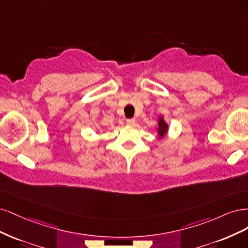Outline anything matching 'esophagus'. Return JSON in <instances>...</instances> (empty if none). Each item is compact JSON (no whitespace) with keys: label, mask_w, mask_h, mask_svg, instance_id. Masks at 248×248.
<instances>
[{"label":"esophagus","mask_w":248,"mask_h":248,"mask_svg":"<svg viewBox=\"0 0 248 248\" xmlns=\"http://www.w3.org/2000/svg\"><path fill=\"white\" fill-rule=\"evenodd\" d=\"M126 124L129 125H133L136 124V119L135 118H130V119H126Z\"/></svg>","instance_id":"esophagus-1"}]
</instances>
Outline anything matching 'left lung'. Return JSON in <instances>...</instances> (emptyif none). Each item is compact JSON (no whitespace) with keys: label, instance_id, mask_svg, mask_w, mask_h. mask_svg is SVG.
I'll return each instance as SVG.
<instances>
[{"label":"left lung","instance_id":"left-lung-1","mask_svg":"<svg viewBox=\"0 0 248 248\" xmlns=\"http://www.w3.org/2000/svg\"><path fill=\"white\" fill-rule=\"evenodd\" d=\"M155 131L157 134V140L163 139L169 131V125L166 123L163 115H159L157 118V125L155 127Z\"/></svg>","mask_w":248,"mask_h":248}]
</instances>
